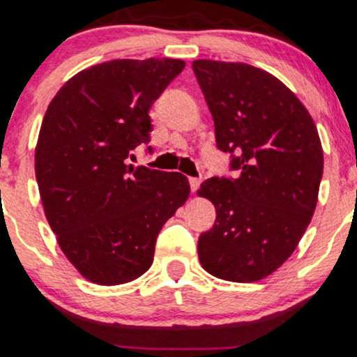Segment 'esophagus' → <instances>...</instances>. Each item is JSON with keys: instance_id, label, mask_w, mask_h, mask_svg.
Wrapping results in <instances>:
<instances>
[{"instance_id": "34e87169", "label": "esophagus", "mask_w": 357, "mask_h": 357, "mask_svg": "<svg viewBox=\"0 0 357 357\" xmlns=\"http://www.w3.org/2000/svg\"><path fill=\"white\" fill-rule=\"evenodd\" d=\"M188 181H190L191 191H196L199 188V183H202V179H199V178H190Z\"/></svg>"}]
</instances>
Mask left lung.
<instances>
[{"instance_id": "left-lung-1", "label": "left lung", "mask_w": 357, "mask_h": 357, "mask_svg": "<svg viewBox=\"0 0 357 357\" xmlns=\"http://www.w3.org/2000/svg\"><path fill=\"white\" fill-rule=\"evenodd\" d=\"M192 72L215 122L216 147L235 178L213 176L198 195L215 204L198 255L211 275L255 282L292 255L317 204L324 154L302 102L268 72L196 60Z\"/></svg>"}]
</instances>
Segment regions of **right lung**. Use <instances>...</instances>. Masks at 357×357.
Returning <instances> with one entry per match:
<instances>
[{
	"label": "right lung",
	"mask_w": 357,
	"mask_h": 357,
	"mask_svg": "<svg viewBox=\"0 0 357 357\" xmlns=\"http://www.w3.org/2000/svg\"><path fill=\"white\" fill-rule=\"evenodd\" d=\"M183 68L173 59L104 61L72 77L45 114L35 151L45 215L93 284L147 272L159 231L190 196L181 173L127 165L149 142L151 105Z\"/></svg>",
	"instance_id": "right-lung-1"
}]
</instances>
